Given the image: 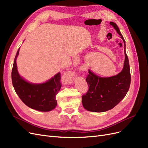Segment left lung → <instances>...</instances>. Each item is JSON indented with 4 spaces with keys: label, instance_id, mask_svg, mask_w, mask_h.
<instances>
[{
    "label": "left lung",
    "instance_id": "1",
    "mask_svg": "<svg viewBox=\"0 0 148 148\" xmlns=\"http://www.w3.org/2000/svg\"><path fill=\"white\" fill-rule=\"evenodd\" d=\"M124 43L125 61L121 73L108 77L94 74L90 69L86 81L88 90L82 97L84 108L88 111L102 112L115 107L125 97L130 88L131 75L129 61L125 51V41L115 23H109Z\"/></svg>",
    "mask_w": 148,
    "mask_h": 148
}]
</instances>
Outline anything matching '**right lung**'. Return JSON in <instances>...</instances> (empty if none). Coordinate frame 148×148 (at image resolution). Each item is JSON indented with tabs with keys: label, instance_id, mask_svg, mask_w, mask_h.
Masks as SVG:
<instances>
[{
	"label": "right lung",
	"instance_id": "add662e5",
	"mask_svg": "<svg viewBox=\"0 0 148 148\" xmlns=\"http://www.w3.org/2000/svg\"><path fill=\"white\" fill-rule=\"evenodd\" d=\"M19 49L13 62L12 71L13 86L16 94L26 106L35 110L47 112L55 109L57 105L56 95L61 87L60 73L44 83L33 84L27 82L18 73L16 58Z\"/></svg>",
	"mask_w": 148,
	"mask_h": 148
}]
</instances>
